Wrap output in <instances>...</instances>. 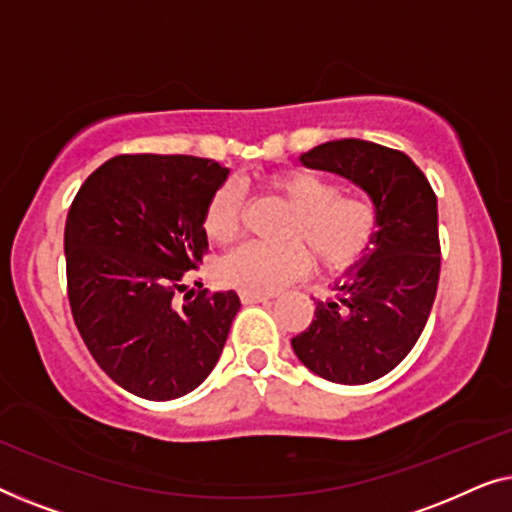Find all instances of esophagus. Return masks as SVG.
Masks as SVG:
<instances>
[{
  "label": "esophagus",
  "mask_w": 512,
  "mask_h": 512,
  "mask_svg": "<svg viewBox=\"0 0 512 512\" xmlns=\"http://www.w3.org/2000/svg\"><path fill=\"white\" fill-rule=\"evenodd\" d=\"M240 300L244 305H254V303H268L272 296L268 293H256V291H240Z\"/></svg>",
  "instance_id": "1"
}]
</instances>
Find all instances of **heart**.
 Here are the masks:
<instances>
[{
	"label": "heart",
	"mask_w": 512,
	"mask_h": 512,
	"mask_svg": "<svg viewBox=\"0 0 512 512\" xmlns=\"http://www.w3.org/2000/svg\"><path fill=\"white\" fill-rule=\"evenodd\" d=\"M265 188L291 207L284 244L251 242L221 263L223 284L242 291L275 293L312 268V250L326 272H347L375 249L382 230L377 202L361 193H342L338 179L312 170H284L265 179ZM244 195L228 181L216 188L202 214V230L214 244H230L242 235Z\"/></svg>",
	"instance_id": "obj_1"
}]
</instances>
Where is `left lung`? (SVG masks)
Segmentation results:
<instances>
[{
	"label": "left lung",
	"instance_id": "obj_1",
	"mask_svg": "<svg viewBox=\"0 0 512 512\" xmlns=\"http://www.w3.org/2000/svg\"><path fill=\"white\" fill-rule=\"evenodd\" d=\"M312 170L342 174L382 212L375 249L338 298L317 300L312 324L291 340L314 375L335 384H368L394 370L429 321L440 277L436 193L403 151L338 139L300 156Z\"/></svg>",
	"mask_w": 512,
	"mask_h": 512
}]
</instances>
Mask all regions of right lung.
Returning a JSON list of instances; mask_svg holds the SVG:
<instances>
[{"instance_id": "add662e5", "label": "right lung", "mask_w": 512, "mask_h": 512, "mask_svg": "<svg viewBox=\"0 0 512 512\" xmlns=\"http://www.w3.org/2000/svg\"><path fill=\"white\" fill-rule=\"evenodd\" d=\"M230 170L209 158L123 153L97 167L65 226L67 298L88 352L125 391L170 401L212 373L240 298L188 291L202 214Z\"/></svg>"}]
</instances>
